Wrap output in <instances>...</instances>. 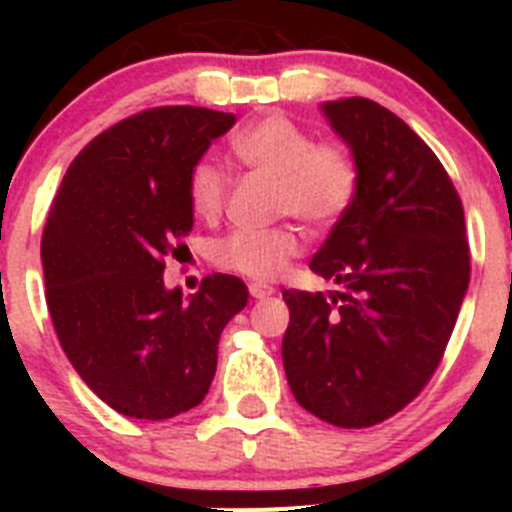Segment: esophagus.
<instances>
[{"label":"esophagus","mask_w":512,"mask_h":512,"mask_svg":"<svg viewBox=\"0 0 512 512\" xmlns=\"http://www.w3.org/2000/svg\"><path fill=\"white\" fill-rule=\"evenodd\" d=\"M248 292H251L253 300H266V297L274 295V287H269V284H261V282H253L251 287H248Z\"/></svg>","instance_id":"obj_1"}]
</instances>
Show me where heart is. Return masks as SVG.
Masks as SVG:
<instances>
[{
	"label": "heart",
	"instance_id": "b5f03b06",
	"mask_svg": "<svg viewBox=\"0 0 512 512\" xmlns=\"http://www.w3.org/2000/svg\"><path fill=\"white\" fill-rule=\"evenodd\" d=\"M238 164L274 179V210L295 215L312 228L338 223L359 192V166L346 143L323 140L295 120L271 115L238 130L230 138ZM228 182L212 161L189 171V202L202 220H215L225 207ZM302 251V233L295 225L269 230H235L212 246V261L230 274L269 282L284 274Z\"/></svg>",
	"mask_w": 512,
	"mask_h": 512
}]
</instances>
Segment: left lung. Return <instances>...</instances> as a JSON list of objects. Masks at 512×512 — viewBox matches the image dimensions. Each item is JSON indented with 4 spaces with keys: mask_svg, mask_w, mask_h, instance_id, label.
I'll return each mask as SVG.
<instances>
[{
    "mask_svg": "<svg viewBox=\"0 0 512 512\" xmlns=\"http://www.w3.org/2000/svg\"><path fill=\"white\" fill-rule=\"evenodd\" d=\"M320 110L354 153L359 192L310 261L341 289L282 292V361L307 413L369 428L438 369L469 287L467 225L436 153L395 112L364 97Z\"/></svg>",
    "mask_w": 512,
    "mask_h": 512,
    "instance_id": "1",
    "label": "left lung"
}]
</instances>
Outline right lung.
<instances>
[{"label":"right lung","mask_w":512,"mask_h":512,"mask_svg":"<svg viewBox=\"0 0 512 512\" xmlns=\"http://www.w3.org/2000/svg\"><path fill=\"white\" fill-rule=\"evenodd\" d=\"M230 112L153 107L99 133L69 166L40 241L53 328L89 390L117 413L166 420L205 400L217 343L246 307L238 277L164 284L194 225L189 171Z\"/></svg>","instance_id":"obj_1"}]
</instances>
